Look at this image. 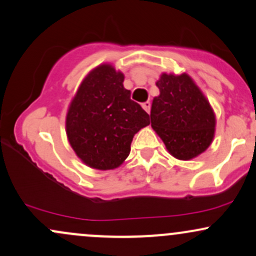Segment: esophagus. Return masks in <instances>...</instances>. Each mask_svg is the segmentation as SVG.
Instances as JSON below:
<instances>
[{
  "label": "esophagus",
  "instance_id": "1",
  "mask_svg": "<svg viewBox=\"0 0 256 256\" xmlns=\"http://www.w3.org/2000/svg\"><path fill=\"white\" fill-rule=\"evenodd\" d=\"M141 106H142V109L146 111V112L150 114V110H151V103L150 102H145V103L141 104Z\"/></svg>",
  "mask_w": 256,
  "mask_h": 256
}]
</instances>
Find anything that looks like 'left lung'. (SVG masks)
Wrapping results in <instances>:
<instances>
[{"label":"left lung","mask_w":256,"mask_h":256,"mask_svg":"<svg viewBox=\"0 0 256 256\" xmlns=\"http://www.w3.org/2000/svg\"><path fill=\"white\" fill-rule=\"evenodd\" d=\"M151 126L168 152L180 160H190L205 152L216 132V115L199 86L187 73H162L156 82Z\"/></svg>","instance_id":"1"}]
</instances>
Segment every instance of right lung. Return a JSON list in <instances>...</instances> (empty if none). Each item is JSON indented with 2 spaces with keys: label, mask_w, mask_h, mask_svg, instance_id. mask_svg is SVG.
Listing matches in <instances>:
<instances>
[{
  "label": "right lung",
  "mask_w": 256,
  "mask_h": 256,
  "mask_svg": "<svg viewBox=\"0 0 256 256\" xmlns=\"http://www.w3.org/2000/svg\"><path fill=\"white\" fill-rule=\"evenodd\" d=\"M124 75L110 63L92 69L69 104L66 133L75 154L92 169L112 170L130 153L134 135L150 116L123 87Z\"/></svg>",
  "instance_id": "add662e5"
}]
</instances>
